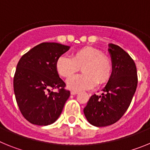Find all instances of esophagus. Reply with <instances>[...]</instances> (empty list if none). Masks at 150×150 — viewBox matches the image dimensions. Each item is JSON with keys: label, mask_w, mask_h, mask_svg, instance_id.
Returning <instances> with one entry per match:
<instances>
[{"label": "esophagus", "mask_w": 150, "mask_h": 150, "mask_svg": "<svg viewBox=\"0 0 150 150\" xmlns=\"http://www.w3.org/2000/svg\"><path fill=\"white\" fill-rule=\"evenodd\" d=\"M78 93H79V91H71V95H76V94H78Z\"/></svg>", "instance_id": "obj_1"}]
</instances>
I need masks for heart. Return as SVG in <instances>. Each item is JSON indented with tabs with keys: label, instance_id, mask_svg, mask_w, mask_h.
<instances>
[{
	"label": "heart",
	"instance_id": "obj_1",
	"mask_svg": "<svg viewBox=\"0 0 150 150\" xmlns=\"http://www.w3.org/2000/svg\"><path fill=\"white\" fill-rule=\"evenodd\" d=\"M80 67L83 74L67 80V87L70 89H90L97 83L98 85L104 84L109 81L112 72L110 59L103 55L100 50L91 46H84L74 51L71 59L62 55L55 62L57 72L64 78L72 76Z\"/></svg>",
	"mask_w": 150,
	"mask_h": 150
}]
</instances>
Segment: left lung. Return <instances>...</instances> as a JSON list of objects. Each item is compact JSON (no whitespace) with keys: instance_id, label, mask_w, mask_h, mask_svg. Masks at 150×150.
Here are the masks:
<instances>
[{"instance_id":"left-lung-1","label":"left lung","mask_w":150,"mask_h":150,"mask_svg":"<svg viewBox=\"0 0 150 150\" xmlns=\"http://www.w3.org/2000/svg\"><path fill=\"white\" fill-rule=\"evenodd\" d=\"M109 46L112 72L103 89L105 93L91 96L83 110L88 122L97 127L119 121L129 107L137 86V67L132 57L117 45Z\"/></svg>"}]
</instances>
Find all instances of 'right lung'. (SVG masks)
Returning a JSON list of instances; mask_svg holds the SVG:
<instances>
[{"label": "right lung", "mask_w": 150, "mask_h": 150, "mask_svg": "<svg viewBox=\"0 0 150 150\" xmlns=\"http://www.w3.org/2000/svg\"><path fill=\"white\" fill-rule=\"evenodd\" d=\"M70 46L42 43L29 50L17 64L13 78L16 100L29 122L48 125L59 117L70 97L65 83L59 77L55 62ZM57 88L54 93L52 89Z\"/></svg>", "instance_id": "obj_1"}]
</instances>
